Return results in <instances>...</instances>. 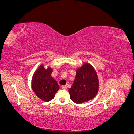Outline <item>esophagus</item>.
Returning a JSON list of instances; mask_svg holds the SVG:
<instances>
[{
  "instance_id": "34e87169",
  "label": "esophagus",
  "mask_w": 134,
  "mask_h": 134,
  "mask_svg": "<svg viewBox=\"0 0 134 134\" xmlns=\"http://www.w3.org/2000/svg\"><path fill=\"white\" fill-rule=\"evenodd\" d=\"M62 88L63 89V90H66V87L65 86H62Z\"/></svg>"
}]
</instances>
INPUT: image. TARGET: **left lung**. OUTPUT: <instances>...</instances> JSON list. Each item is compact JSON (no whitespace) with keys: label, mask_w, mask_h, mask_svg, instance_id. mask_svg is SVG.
Masks as SVG:
<instances>
[{"label":"left lung","mask_w":134,"mask_h":134,"mask_svg":"<svg viewBox=\"0 0 134 134\" xmlns=\"http://www.w3.org/2000/svg\"><path fill=\"white\" fill-rule=\"evenodd\" d=\"M99 79L92 65L85 62L78 67L74 83L68 90L70 98L76 104H81L93 99L99 91Z\"/></svg>","instance_id":"obj_1"}]
</instances>
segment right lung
<instances>
[{
	"label": "right lung",
	"mask_w": 134,
	"mask_h": 134,
	"mask_svg": "<svg viewBox=\"0 0 134 134\" xmlns=\"http://www.w3.org/2000/svg\"><path fill=\"white\" fill-rule=\"evenodd\" d=\"M52 69L45 68L42 64L34 72L31 82L32 90L38 98L44 102H49L54 98L55 93L59 90L57 82L51 76Z\"/></svg>",
	"instance_id": "obj_1"
}]
</instances>
